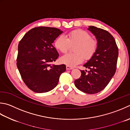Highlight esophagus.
I'll use <instances>...</instances> for the list:
<instances>
[{
    "label": "esophagus",
    "mask_w": 130,
    "mask_h": 130,
    "mask_svg": "<svg viewBox=\"0 0 130 130\" xmlns=\"http://www.w3.org/2000/svg\"><path fill=\"white\" fill-rule=\"evenodd\" d=\"M66 68H67V70H72V69H73V68L72 67H70V66H67V65Z\"/></svg>",
    "instance_id": "1"
}]
</instances>
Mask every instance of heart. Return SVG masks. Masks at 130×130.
Segmentation results:
<instances>
[{
    "label": "heart",
    "mask_w": 130,
    "mask_h": 130,
    "mask_svg": "<svg viewBox=\"0 0 130 130\" xmlns=\"http://www.w3.org/2000/svg\"><path fill=\"white\" fill-rule=\"evenodd\" d=\"M76 45L73 53H67L61 57L60 61L63 64L74 67L83 62L84 57L89 59L92 57L97 49V43L91 39L90 34L82 30H76L69 32L67 36L61 35L54 42L56 49L62 53L68 50L70 44Z\"/></svg>",
    "instance_id": "obj_1"
}]
</instances>
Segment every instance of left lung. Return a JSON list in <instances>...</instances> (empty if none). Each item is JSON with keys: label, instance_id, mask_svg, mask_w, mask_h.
Here are the masks:
<instances>
[{"label": "left lung", "instance_id": "1", "mask_svg": "<svg viewBox=\"0 0 130 130\" xmlns=\"http://www.w3.org/2000/svg\"><path fill=\"white\" fill-rule=\"evenodd\" d=\"M88 30L96 38L97 49L83 65L90 70L88 73L80 70L81 76L74 81V84L82 92L94 94L104 90L115 74L118 48L114 38L108 31L93 26H89Z\"/></svg>", "mask_w": 130, "mask_h": 130}]
</instances>
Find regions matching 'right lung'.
I'll return each instance as SVG.
<instances>
[{"label":"right lung","instance_id":"1","mask_svg":"<svg viewBox=\"0 0 130 130\" xmlns=\"http://www.w3.org/2000/svg\"><path fill=\"white\" fill-rule=\"evenodd\" d=\"M62 32L55 27H37L27 32L19 42L17 67L25 83L35 92L53 90L65 72V65L51 64L58 57L52 43Z\"/></svg>","mask_w":130,"mask_h":130}]
</instances>
